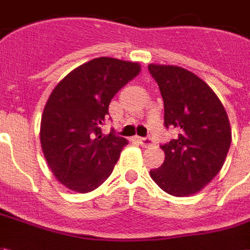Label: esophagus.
<instances>
[{"instance_id":"esophagus-1","label":"esophagus","mask_w":250,"mask_h":250,"mask_svg":"<svg viewBox=\"0 0 250 250\" xmlns=\"http://www.w3.org/2000/svg\"><path fill=\"white\" fill-rule=\"evenodd\" d=\"M138 141L141 143L143 147H150L154 145V142H152L151 138H138Z\"/></svg>"}]
</instances>
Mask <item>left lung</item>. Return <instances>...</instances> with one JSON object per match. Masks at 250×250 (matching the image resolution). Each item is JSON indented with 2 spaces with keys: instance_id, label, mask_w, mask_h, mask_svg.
Instances as JSON below:
<instances>
[{
  "instance_id": "obj_1",
  "label": "left lung",
  "mask_w": 250,
  "mask_h": 250,
  "mask_svg": "<svg viewBox=\"0 0 250 250\" xmlns=\"http://www.w3.org/2000/svg\"><path fill=\"white\" fill-rule=\"evenodd\" d=\"M165 104V127L178 136L162 145L165 162L150 171L163 191L186 197L198 193L220 173L231 142L224 105L213 89L188 69L150 64Z\"/></svg>"
}]
</instances>
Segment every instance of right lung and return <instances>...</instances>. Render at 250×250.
I'll use <instances>...</instances> for the list:
<instances>
[{"label":"right lung","mask_w":250,"mask_h":250,"mask_svg":"<svg viewBox=\"0 0 250 250\" xmlns=\"http://www.w3.org/2000/svg\"><path fill=\"white\" fill-rule=\"evenodd\" d=\"M141 71L138 62L98 57L68 73L45 104L40 127L42 152L53 175L77 193L108 178L128 142L102 132L111 99Z\"/></svg>","instance_id":"1"}]
</instances>
